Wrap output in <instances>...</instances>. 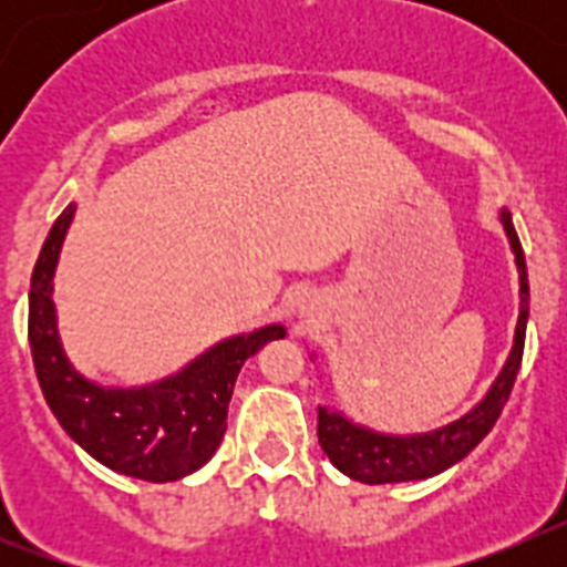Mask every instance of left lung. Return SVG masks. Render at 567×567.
Here are the masks:
<instances>
[{
    "label": "left lung",
    "mask_w": 567,
    "mask_h": 567,
    "mask_svg": "<svg viewBox=\"0 0 567 567\" xmlns=\"http://www.w3.org/2000/svg\"><path fill=\"white\" fill-rule=\"evenodd\" d=\"M499 221L508 235L511 252H514V264H517L519 272V318L517 329H514V346H511L503 372L497 374L485 398L468 414L425 434L374 432V429L352 423L334 409L318 405L320 449L327 452L334 468L343 471L346 477L369 485L412 483V480L434 477L440 471L452 468L454 463L468 457L503 414V405L508 403L519 363H523L525 327H528V269H525L523 244H519L508 209L499 213Z\"/></svg>",
    "instance_id": "1"
}]
</instances>
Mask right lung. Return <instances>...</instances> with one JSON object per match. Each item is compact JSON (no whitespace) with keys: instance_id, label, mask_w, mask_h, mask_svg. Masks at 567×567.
I'll list each match as a JSON object with an SVG mask.
<instances>
[{"instance_id":"add662e5","label":"right lung","mask_w":567,"mask_h":567,"mask_svg":"<svg viewBox=\"0 0 567 567\" xmlns=\"http://www.w3.org/2000/svg\"><path fill=\"white\" fill-rule=\"evenodd\" d=\"M76 204L50 227L28 295L33 365L59 425L90 457L147 483H173L202 468L227 432V409L244 360L287 334L280 323L215 343L182 372L147 385H102L73 369L59 340L53 272Z\"/></svg>"}]
</instances>
